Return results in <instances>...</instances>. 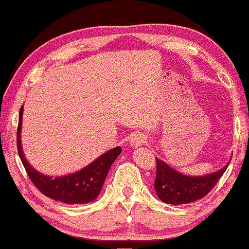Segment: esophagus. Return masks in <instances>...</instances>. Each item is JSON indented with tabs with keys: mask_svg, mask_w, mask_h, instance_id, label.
<instances>
[{
	"mask_svg": "<svg viewBox=\"0 0 249 249\" xmlns=\"http://www.w3.org/2000/svg\"><path fill=\"white\" fill-rule=\"evenodd\" d=\"M145 136L141 133H135L130 136L129 139V144L131 148H139V146L142 145V144L145 143Z\"/></svg>",
	"mask_w": 249,
	"mask_h": 249,
	"instance_id": "obj_1",
	"label": "esophagus"
}]
</instances>
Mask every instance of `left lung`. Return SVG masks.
Listing matches in <instances>:
<instances>
[{
    "label": "left lung",
    "mask_w": 249,
    "mask_h": 249,
    "mask_svg": "<svg viewBox=\"0 0 249 249\" xmlns=\"http://www.w3.org/2000/svg\"><path fill=\"white\" fill-rule=\"evenodd\" d=\"M156 161V193L164 203L173 205L192 203L204 197L222 178L230 164V161H228L223 168L205 176H186L174 170L161 159L157 158Z\"/></svg>",
    "instance_id": "left-lung-1"
}]
</instances>
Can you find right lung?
<instances>
[{
	"label": "right lung",
	"instance_id": "add662e5",
	"mask_svg": "<svg viewBox=\"0 0 249 249\" xmlns=\"http://www.w3.org/2000/svg\"><path fill=\"white\" fill-rule=\"evenodd\" d=\"M23 109L20 107L19 119H18L17 130V146L20 160L29 174L31 181L35 183L42 194L48 196L55 201L62 202L68 204H84L94 201L100 194L105 182L107 173L110 166L121 153V148L116 146L108 151L103 153L100 157L94 159L88 166L83 167L75 173L66 174L61 177H51L40 173L36 170L29 160L25 158V155L21 148V121H23Z\"/></svg>",
	"mask_w": 249,
	"mask_h": 249
}]
</instances>
